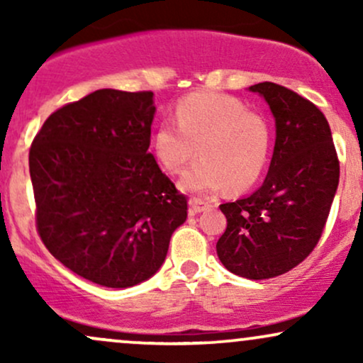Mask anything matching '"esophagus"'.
<instances>
[{
    "mask_svg": "<svg viewBox=\"0 0 363 363\" xmlns=\"http://www.w3.org/2000/svg\"><path fill=\"white\" fill-rule=\"evenodd\" d=\"M189 206H191V213H201V211H205L206 208L210 206V203L203 201V199L199 198H193L189 201Z\"/></svg>",
    "mask_w": 363,
    "mask_h": 363,
    "instance_id": "34e87169",
    "label": "esophagus"
}]
</instances>
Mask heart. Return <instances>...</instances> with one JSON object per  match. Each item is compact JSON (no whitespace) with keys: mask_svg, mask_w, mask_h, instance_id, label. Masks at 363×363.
Instances as JSON below:
<instances>
[{"mask_svg":"<svg viewBox=\"0 0 363 363\" xmlns=\"http://www.w3.org/2000/svg\"><path fill=\"white\" fill-rule=\"evenodd\" d=\"M176 123L164 121L152 136L153 152L169 172L177 174L203 157L182 177L193 193L227 189L240 193L256 184L269 155V128L257 112L230 95H187L177 104Z\"/></svg>","mask_w":363,"mask_h":363,"instance_id":"obj_1","label":"heart"}]
</instances>
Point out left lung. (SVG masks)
<instances>
[{"label":"left lung","mask_w":363,"mask_h":363,"mask_svg":"<svg viewBox=\"0 0 363 363\" xmlns=\"http://www.w3.org/2000/svg\"><path fill=\"white\" fill-rule=\"evenodd\" d=\"M264 97L277 123L268 176L256 193L220 205L227 228L216 254L228 272L266 280L290 272L318 245L340 182L328 119L286 86H249Z\"/></svg>","instance_id":"obj_1"}]
</instances>
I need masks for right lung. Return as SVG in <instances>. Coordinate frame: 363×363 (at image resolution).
<instances>
[{
  "mask_svg": "<svg viewBox=\"0 0 363 363\" xmlns=\"http://www.w3.org/2000/svg\"><path fill=\"white\" fill-rule=\"evenodd\" d=\"M153 116V91H91L52 112L28 152L40 240L109 289L153 277L187 218V198L148 153Z\"/></svg>",
  "mask_w": 363,
  "mask_h": 363,
  "instance_id": "obj_1",
  "label": "right lung"
}]
</instances>
